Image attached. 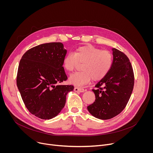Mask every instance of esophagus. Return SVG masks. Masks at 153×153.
I'll return each instance as SVG.
<instances>
[{
	"label": "esophagus",
	"mask_w": 153,
	"mask_h": 153,
	"mask_svg": "<svg viewBox=\"0 0 153 153\" xmlns=\"http://www.w3.org/2000/svg\"><path fill=\"white\" fill-rule=\"evenodd\" d=\"M75 92H80V93H83L85 91L84 89L82 88H78V87H76L74 89Z\"/></svg>",
	"instance_id": "esophagus-1"
}]
</instances>
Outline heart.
Here are the masks:
<instances>
[{
	"instance_id": "b5f03b06",
	"label": "heart",
	"mask_w": 153,
	"mask_h": 153,
	"mask_svg": "<svg viewBox=\"0 0 153 153\" xmlns=\"http://www.w3.org/2000/svg\"><path fill=\"white\" fill-rule=\"evenodd\" d=\"M82 71L75 73L69 77L71 84L82 86L92 79L94 81L103 79L110 70L113 58L106 50H100L92 45L79 47L74 54L70 53L63 60V67L69 72L73 71L79 63H82Z\"/></svg>"
}]
</instances>
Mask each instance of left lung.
<instances>
[{"mask_svg": "<svg viewBox=\"0 0 153 153\" xmlns=\"http://www.w3.org/2000/svg\"><path fill=\"white\" fill-rule=\"evenodd\" d=\"M113 63L110 70L96 85V100L87 107L96 118L107 120L120 114L132 94L134 78L128 57L113 48Z\"/></svg>", "mask_w": 153, "mask_h": 153, "instance_id": "1", "label": "left lung"}]
</instances>
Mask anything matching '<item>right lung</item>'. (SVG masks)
<instances>
[{
  "instance_id": "obj_1",
  "label": "right lung",
  "mask_w": 153,
  "mask_h": 153,
  "mask_svg": "<svg viewBox=\"0 0 153 153\" xmlns=\"http://www.w3.org/2000/svg\"><path fill=\"white\" fill-rule=\"evenodd\" d=\"M67 52L60 42L43 43L28 50L20 61L18 90L28 111L42 119L57 116L74 90L73 85L59 84L67 79L62 67Z\"/></svg>"
}]
</instances>
